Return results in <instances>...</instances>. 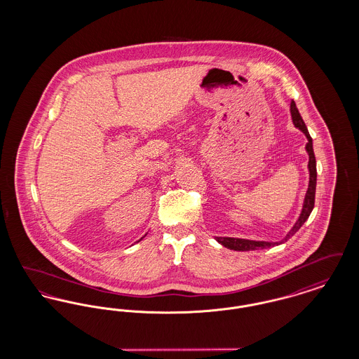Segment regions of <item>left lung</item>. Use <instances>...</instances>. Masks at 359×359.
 Returning a JSON list of instances; mask_svg holds the SVG:
<instances>
[{"instance_id":"obj_1","label":"left lung","mask_w":359,"mask_h":359,"mask_svg":"<svg viewBox=\"0 0 359 359\" xmlns=\"http://www.w3.org/2000/svg\"><path fill=\"white\" fill-rule=\"evenodd\" d=\"M290 116H292V121L293 125L296 128H299L306 137H307L308 142L306 145V151H307L309 160H308V171H309V183H308L307 194L304 198V203H303V208L300 212L299 219L293 224V227L290 229V233L285 236V238L281 239L280 242H268V241H252V239H242V238H231V237H215V239L223 245L227 249L231 250H238V252H249V250H258V249H268L272 248L276 245H281L284 242H287L288 239L304 224L307 221L309 214L313 210V205H315V189H316V160H315V154H313V148H312V138L308 133L307 126L304 123V121L302 118L296 103L292 100L290 102Z\"/></svg>"}]
</instances>
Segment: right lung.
Segmentation results:
<instances>
[{
    "instance_id": "1",
    "label": "right lung",
    "mask_w": 359,
    "mask_h": 359,
    "mask_svg": "<svg viewBox=\"0 0 359 359\" xmlns=\"http://www.w3.org/2000/svg\"><path fill=\"white\" fill-rule=\"evenodd\" d=\"M142 238H144V237H142ZM142 238H141V239H142Z\"/></svg>"
}]
</instances>
